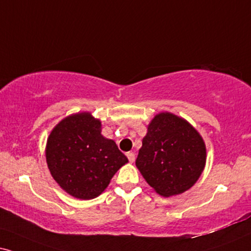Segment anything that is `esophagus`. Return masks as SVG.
<instances>
[{
  "label": "esophagus",
  "mask_w": 251,
  "mask_h": 251,
  "mask_svg": "<svg viewBox=\"0 0 251 251\" xmlns=\"http://www.w3.org/2000/svg\"><path fill=\"white\" fill-rule=\"evenodd\" d=\"M126 156H127L129 162H134V160H135V155H134V153H132V151H128V153L126 154Z\"/></svg>",
  "instance_id": "obj_1"
}]
</instances>
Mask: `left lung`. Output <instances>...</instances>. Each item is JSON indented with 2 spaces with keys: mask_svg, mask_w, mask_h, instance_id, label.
Segmentation results:
<instances>
[{
  "mask_svg": "<svg viewBox=\"0 0 251 251\" xmlns=\"http://www.w3.org/2000/svg\"><path fill=\"white\" fill-rule=\"evenodd\" d=\"M206 163V146L185 119L161 112L149 123L135 164L149 185L163 197L193 186Z\"/></svg>",
  "mask_w": 251,
  "mask_h": 251,
  "instance_id": "left-lung-1",
  "label": "left lung"
}]
</instances>
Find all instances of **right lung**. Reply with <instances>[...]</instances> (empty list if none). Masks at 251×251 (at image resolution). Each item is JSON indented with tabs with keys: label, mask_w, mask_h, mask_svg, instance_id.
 Masks as SVG:
<instances>
[{
	"label": "right lung",
	"mask_w": 251,
	"mask_h": 251,
	"mask_svg": "<svg viewBox=\"0 0 251 251\" xmlns=\"http://www.w3.org/2000/svg\"><path fill=\"white\" fill-rule=\"evenodd\" d=\"M100 132V120L82 112L62 119L47 139L46 162L50 175L75 198H96L128 162L116 142Z\"/></svg>",
	"instance_id": "right-lung-1"
}]
</instances>
